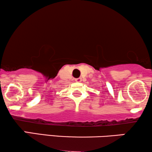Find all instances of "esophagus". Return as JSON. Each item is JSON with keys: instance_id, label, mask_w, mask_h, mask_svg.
<instances>
[{"instance_id": "34e87169", "label": "esophagus", "mask_w": 152, "mask_h": 152, "mask_svg": "<svg viewBox=\"0 0 152 152\" xmlns=\"http://www.w3.org/2000/svg\"><path fill=\"white\" fill-rule=\"evenodd\" d=\"M75 82H81V81H82V78L81 77H79V78H77V79H75Z\"/></svg>"}]
</instances>
